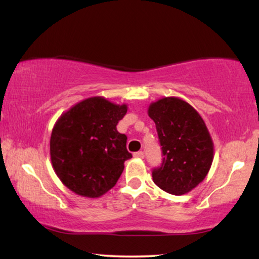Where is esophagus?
I'll return each instance as SVG.
<instances>
[{"mask_svg": "<svg viewBox=\"0 0 259 259\" xmlns=\"http://www.w3.org/2000/svg\"><path fill=\"white\" fill-rule=\"evenodd\" d=\"M144 156H145V154H144V152H142V151H139L137 153H134V157H138V159H144Z\"/></svg>", "mask_w": 259, "mask_h": 259, "instance_id": "esophagus-1", "label": "esophagus"}]
</instances>
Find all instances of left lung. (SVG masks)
Segmentation results:
<instances>
[{
  "label": "left lung",
  "instance_id": "left-lung-1",
  "mask_svg": "<svg viewBox=\"0 0 259 259\" xmlns=\"http://www.w3.org/2000/svg\"><path fill=\"white\" fill-rule=\"evenodd\" d=\"M148 115L155 122L163 160L152 171L164 192L182 195L202 182L210 169L213 144L203 119L185 100L166 97L152 103Z\"/></svg>",
  "mask_w": 259,
  "mask_h": 259
}]
</instances>
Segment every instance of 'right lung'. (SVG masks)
Here are the masks:
<instances>
[{
    "instance_id": "right-lung-1",
    "label": "right lung",
    "mask_w": 259,
    "mask_h": 259,
    "mask_svg": "<svg viewBox=\"0 0 259 259\" xmlns=\"http://www.w3.org/2000/svg\"><path fill=\"white\" fill-rule=\"evenodd\" d=\"M127 105L92 97L63 113L52 128L50 156L63 185L80 196L99 197L113 188L132 157L117 125Z\"/></svg>"
}]
</instances>
